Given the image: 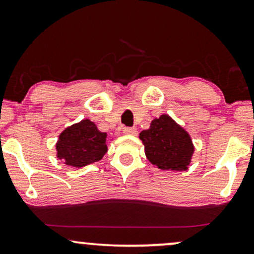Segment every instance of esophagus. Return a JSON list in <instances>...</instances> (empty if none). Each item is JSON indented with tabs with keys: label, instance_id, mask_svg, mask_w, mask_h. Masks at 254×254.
Wrapping results in <instances>:
<instances>
[{
	"label": "esophagus",
	"instance_id": "obj_1",
	"mask_svg": "<svg viewBox=\"0 0 254 254\" xmlns=\"http://www.w3.org/2000/svg\"><path fill=\"white\" fill-rule=\"evenodd\" d=\"M123 132L125 134H129V136H134L137 133V130L136 127H124Z\"/></svg>",
	"mask_w": 254,
	"mask_h": 254
}]
</instances>
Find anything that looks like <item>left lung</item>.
Returning a JSON list of instances; mask_svg holds the SVG:
<instances>
[{
    "label": "left lung",
    "mask_w": 254,
    "mask_h": 254,
    "mask_svg": "<svg viewBox=\"0 0 254 254\" xmlns=\"http://www.w3.org/2000/svg\"><path fill=\"white\" fill-rule=\"evenodd\" d=\"M139 138L151 164L160 170H188L194 152L193 143L188 131L169 115L155 118Z\"/></svg>",
    "instance_id": "1"
}]
</instances>
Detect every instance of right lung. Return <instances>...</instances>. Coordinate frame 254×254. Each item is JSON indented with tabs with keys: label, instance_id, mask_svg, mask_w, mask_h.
Instances as JSON below:
<instances>
[{
	"label": "right lung",
	"instance_id": "obj_1",
	"mask_svg": "<svg viewBox=\"0 0 254 254\" xmlns=\"http://www.w3.org/2000/svg\"><path fill=\"white\" fill-rule=\"evenodd\" d=\"M108 134L97 129L90 120H83L61 132L56 143V156L72 168L98 162L107 153Z\"/></svg>",
	"mask_w": 254,
	"mask_h": 254
}]
</instances>
